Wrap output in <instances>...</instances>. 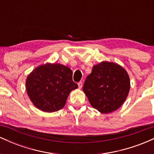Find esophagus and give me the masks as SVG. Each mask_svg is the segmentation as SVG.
Returning a JSON list of instances; mask_svg holds the SVG:
<instances>
[{"label": "esophagus", "mask_w": 154, "mask_h": 154, "mask_svg": "<svg viewBox=\"0 0 154 154\" xmlns=\"http://www.w3.org/2000/svg\"><path fill=\"white\" fill-rule=\"evenodd\" d=\"M78 87L79 89H81V88H82V82H78Z\"/></svg>", "instance_id": "34e87169"}]
</instances>
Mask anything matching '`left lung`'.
<instances>
[{"label": "left lung", "mask_w": 154, "mask_h": 154, "mask_svg": "<svg viewBox=\"0 0 154 154\" xmlns=\"http://www.w3.org/2000/svg\"><path fill=\"white\" fill-rule=\"evenodd\" d=\"M130 88V77L122 66L102 61L93 66L82 90L92 106L101 114H109L122 105Z\"/></svg>", "instance_id": "8db88e82"}]
</instances>
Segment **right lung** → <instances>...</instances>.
Wrapping results in <instances>:
<instances>
[{
    "mask_svg": "<svg viewBox=\"0 0 154 154\" xmlns=\"http://www.w3.org/2000/svg\"><path fill=\"white\" fill-rule=\"evenodd\" d=\"M78 88L72 80V71L61 63L40 65L28 75L26 90L36 108L44 112H54L66 104L72 91Z\"/></svg>",
    "mask_w": 154,
    "mask_h": 154,
    "instance_id": "obj_1",
    "label": "right lung"
}]
</instances>
